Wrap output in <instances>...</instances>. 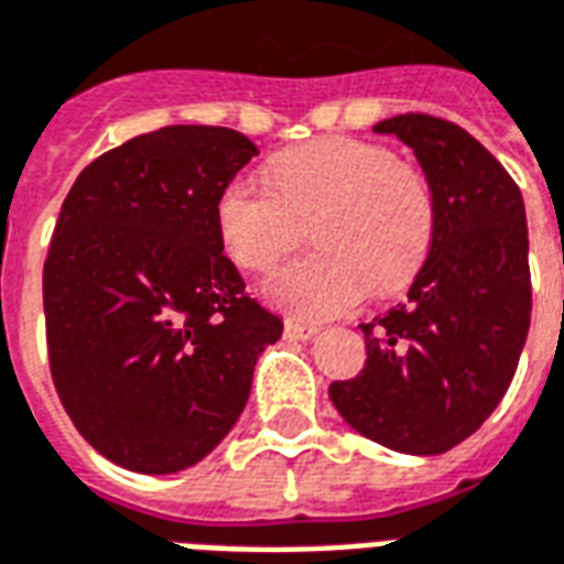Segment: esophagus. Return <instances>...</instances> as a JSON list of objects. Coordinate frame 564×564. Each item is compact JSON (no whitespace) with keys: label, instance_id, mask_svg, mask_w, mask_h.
<instances>
[{"label":"esophagus","instance_id":"34e87169","mask_svg":"<svg viewBox=\"0 0 564 564\" xmlns=\"http://www.w3.org/2000/svg\"><path fill=\"white\" fill-rule=\"evenodd\" d=\"M317 326H312V323H300V321H285V338L288 341H308V338H314L317 335Z\"/></svg>","mask_w":564,"mask_h":564}]
</instances>
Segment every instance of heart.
<instances>
[{"instance_id":"obj_1","label":"heart","mask_w":564,"mask_h":564,"mask_svg":"<svg viewBox=\"0 0 564 564\" xmlns=\"http://www.w3.org/2000/svg\"><path fill=\"white\" fill-rule=\"evenodd\" d=\"M270 185L229 178L214 199L217 232L235 264L261 270L303 238L308 256L264 279L270 303L300 317L350 312L373 282L397 291L430 256L438 205L423 170L382 143L321 138L270 161Z\"/></svg>"}]
</instances>
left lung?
Returning <instances> with one entry per match:
<instances>
[{
	"label": "left lung",
	"instance_id": "left-lung-1",
	"mask_svg": "<svg viewBox=\"0 0 564 564\" xmlns=\"http://www.w3.org/2000/svg\"><path fill=\"white\" fill-rule=\"evenodd\" d=\"M373 132L412 147L438 229L409 300L361 323L365 370L332 382L329 397L365 438L438 456L486 423L521 359L532 312L527 212L514 178L462 126L397 115Z\"/></svg>",
	"mask_w": 564,
	"mask_h": 564
}]
</instances>
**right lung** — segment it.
Listing matches in <instances>:
<instances>
[{"instance_id": "right-lung-1", "label": "right lung", "mask_w": 564, "mask_h": 564, "mask_svg": "<svg viewBox=\"0 0 564 564\" xmlns=\"http://www.w3.org/2000/svg\"><path fill=\"white\" fill-rule=\"evenodd\" d=\"M259 155L223 126H164L90 161L43 264L50 370L105 459L176 474L241 417L282 321L223 256L214 199Z\"/></svg>"}]
</instances>
